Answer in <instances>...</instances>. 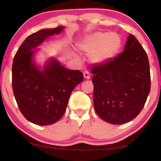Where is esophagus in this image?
Here are the masks:
<instances>
[{"label": "esophagus", "instance_id": "34e87169", "mask_svg": "<svg viewBox=\"0 0 161 161\" xmlns=\"http://www.w3.org/2000/svg\"><path fill=\"white\" fill-rule=\"evenodd\" d=\"M83 75H84V77L87 79H90V77H91V75H90L89 72L88 71V70H85L84 72H83Z\"/></svg>", "mask_w": 161, "mask_h": 161}]
</instances>
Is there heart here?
<instances>
[{"instance_id": "obj_1", "label": "heart", "mask_w": 161, "mask_h": 161, "mask_svg": "<svg viewBox=\"0 0 161 161\" xmlns=\"http://www.w3.org/2000/svg\"><path fill=\"white\" fill-rule=\"evenodd\" d=\"M121 45L120 37L116 33L97 32L83 38L79 46L83 52L90 55L92 61L104 63L117 54Z\"/></svg>"}]
</instances>
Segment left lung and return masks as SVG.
<instances>
[{
    "label": "left lung",
    "instance_id": "1",
    "mask_svg": "<svg viewBox=\"0 0 161 161\" xmlns=\"http://www.w3.org/2000/svg\"><path fill=\"white\" fill-rule=\"evenodd\" d=\"M91 69L97 115L114 125L135 119L151 89L148 58L137 38L129 34L123 52L108 61L93 64Z\"/></svg>",
    "mask_w": 161,
    "mask_h": 161
}]
</instances>
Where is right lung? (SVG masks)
Instances as JSON below:
<instances>
[{
    "label": "right lung",
    "mask_w": 161,
    "mask_h": 161,
    "mask_svg": "<svg viewBox=\"0 0 161 161\" xmlns=\"http://www.w3.org/2000/svg\"><path fill=\"white\" fill-rule=\"evenodd\" d=\"M64 26L42 29L28 36L16 51L12 66V88L24 117L39 125H51L62 117L72 92L83 81L79 70L67 69L51 60L42 70L33 64L35 48Z\"/></svg>",
    "instance_id": "right-lung-1"
}]
</instances>
